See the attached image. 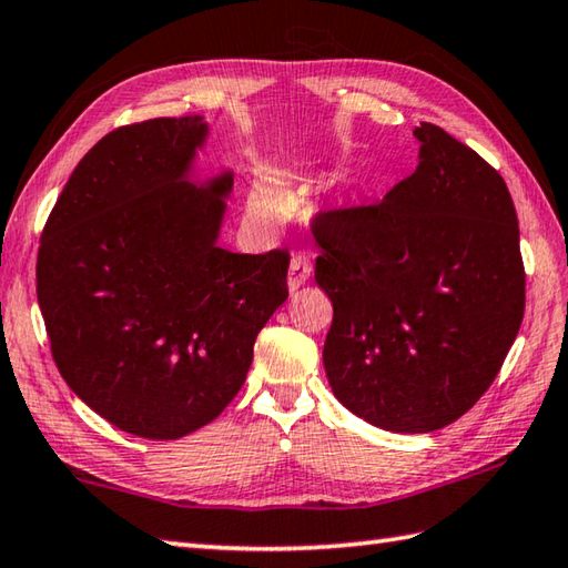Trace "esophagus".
I'll return each mask as SVG.
<instances>
[{"label":"esophagus","instance_id":"1","mask_svg":"<svg viewBox=\"0 0 568 568\" xmlns=\"http://www.w3.org/2000/svg\"><path fill=\"white\" fill-rule=\"evenodd\" d=\"M311 276V262L304 257V254H294L292 264H288V288L296 292L301 284H306Z\"/></svg>","mask_w":568,"mask_h":568}]
</instances>
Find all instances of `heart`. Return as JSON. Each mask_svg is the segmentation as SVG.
Returning a JSON list of instances; mask_svg holds the SVG:
<instances>
[{
  "label": "heart",
  "mask_w": 568,
  "mask_h": 568,
  "mask_svg": "<svg viewBox=\"0 0 568 568\" xmlns=\"http://www.w3.org/2000/svg\"><path fill=\"white\" fill-rule=\"evenodd\" d=\"M250 211L260 217L276 215V211H280V199H276L274 189L267 186V183H257L250 193Z\"/></svg>",
  "instance_id": "1"
}]
</instances>
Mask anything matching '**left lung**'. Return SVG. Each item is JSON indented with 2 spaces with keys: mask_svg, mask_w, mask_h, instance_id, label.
I'll return each mask as SVG.
<instances>
[{
  "mask_svg": "<svg viewBox=\"0 0 568 568\" xmlns=\"http://www.w3.org/2000/svg\"><path fill=\"white\" fill-rule=\"evenodd\" d=\"M419 164L373 205L318 211L316 284L333 304L323 365L379 429L454 424L500 373L525 316L513 195L488 161L422 122Z\"/></svg>",
  "mask_w": 568,
  "mask_h": 568,
  "instance_id": "left-lung-1",
  "label": "left lung"
}]
</instances>
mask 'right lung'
Wrapping results in <instances>:
<instances>
[{"instance_id":"obj_1","label":"right lung","mask_w":568,"mask_h":568,"mask_svg":"<svg viewBox=\"0 0 568 568\" xmlns=\"http://www.w3.org/2000/svg\"><path fill=\"white\" fill-rule=\"evenodd\" d=\"M205 132L201 118L112 130L41 233L37 296L58 373L102 419L152 442L223 414L288 296L286 250L215 245L233 176L186 179Z\"/></svg>"}]
</instances>
